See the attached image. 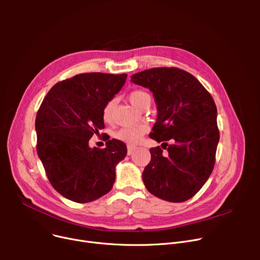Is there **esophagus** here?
Listing matches in <instances>:
<instances>
[{
	"label": "esophagus",
	"mask_w": 260,
	"mask_h": 260,
	"mask_svg": "<svg viewBox=\"0 0 260 260\" xmlns=\"http://www.w3.org/2000/svg\"><path fill=\"white\" fill-rule=\"evenodd\" d=\"M136 148H137V147L134 146V145H127V154H128V155H132Z\"/></svg>",
	"instance_id": "esophagus-1"
}]
</instances>
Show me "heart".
Returning a JSON list of instances; mask_svg holds the SVG:
<instances>
[{"instance_id":"obj_1","label":"heart","mask_w":260,"mask_h":260,"mask_svg":"<svg viewBox=\"0 0 260 260\" xmlns=\"http://www.w3.org/2000/svg\"><path fill=\"white\" fill-rule=\"evenodd\" d=\"M128 100L134 106L143 111L146 106L151 105L152 98L148 92L141 89H137V90L132 91L128 94ZM115 106H116L115 100H109L104 105L103 111H102V118L106 123H112L114 121ZM147 131H148V126L145 124V123H141V124H138L136 126L120 128L115 133V138L122 142H125L129 145L136 144L141 140V138L147 133Z\"/></svg>"}]
</instances>
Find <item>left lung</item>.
Segmentation results:
<instances>
[{"label": "left lung", "instance_id": "obj_1", "mask_svg": "<svg viewBox=\"0 0 260 260\" xmlns=\"http://www.w3.org/2000/svg\"><path fill=\"white\" fill-rule=\"evenodd\" d=\"M132 82L153 92L158 118L149 137L168 146L167 154L160 146L149 148L144 185L160 199L188 200L207 182L215 166L219 129L212 95L193 75L177 67L151 68L133 75Z\"/></svg>", "mask_w": 260, "mask_h": 260}]
</instances>
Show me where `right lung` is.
Segmentation results:
<instances>
[{"mask_svg":"<svg viewBox=\"0 0 260 260\" xmlns=\"http://www.w3.org/2000/svg\"><path fill=\"white\" fill-rule=\"evenodd\" d=\"M126 77L79 74L54 84L41 104L36 117L37 153L50 184L63 197L86 203L112 189L126 145L106 135L104 148H90L88 141L104 128L103 107Z\"/></svg>","mask_w":260,"mask_h":260,"instance_id":"right-lung-1","label":"right lung"}]
</instances>
